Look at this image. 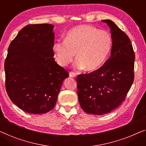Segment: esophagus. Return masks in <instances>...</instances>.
<instances>
[{
  "instance_id": "obj_1",
  "label": "esophagus",
  "mask_w": 146,
  "mask_h": 146,
  "mask_svg": "<svg viewBox=\"0 0 146 146\" xmlns=\"http://www.w3.org/2000/svg\"><path fill=\"white\" fill-rule=\"evenodd\" d=\"M69 77H76V73L74 72H70L69 73Z\"/></svg>"
}]
</instances>
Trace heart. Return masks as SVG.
I'll use <instances>...</instances> for the list:
<instances>
[{
    "instance_id": "heart-1",
    "label": "heart",
    "mask_w": 146,
    "mask_h": 146,
    "mask_svg": "<svg viewBox=\"0 0 146 146\" xmlns=\"http://www.w3.org/2000/svg\"><path fill=\"white\" fill-rule=\"evenodd\" d=\"M112 38L107 32L89 25H80L67 33L64 41L53 46L55 60L61 67L72 63L76 54V67L86 71L99 69L109 55Z\"/></svg>"
}]
</instances>
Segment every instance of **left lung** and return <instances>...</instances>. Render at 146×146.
Segmentation results:
<instances>
[{
  "label": "left lung",
  "instance_id": "left-lung-1",
  "mask_svg": "<svg viewBox=\"0 0 146 146\" xmlns=\"http://www.w3.org/2000/svg\"><path fill=\"white\" fill-rule=\"evenodd\" d=\"M102 22L110 28V57L97 70L77 77V94L82 109L88 114L110 113L124 101L134 79L135 54L128 36L112 20Z\"/></svg>",
  "mask_w": 146,
  "mask_h": 146
}]
</instances>
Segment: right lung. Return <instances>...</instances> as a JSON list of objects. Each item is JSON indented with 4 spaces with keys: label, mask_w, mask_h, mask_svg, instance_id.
<instances>
[{
    "label": "right lung",
    "mask_w": 146,
    "mask_h": 146,
    "mask_svg": "<svg viewBox=\"0 0 146 146\" xmlns=\"http://www.w3.org/2000/svg\"><path fill=\"white\" fill-rule=\"evenodd\" d=\"M54 26L30 24L12 41L5 62L6 90L12 102L28 113L52 110L67 71L53 58Z\"/></svg>",
    "instance_id": "right-lung-1"
}]
</instances>
